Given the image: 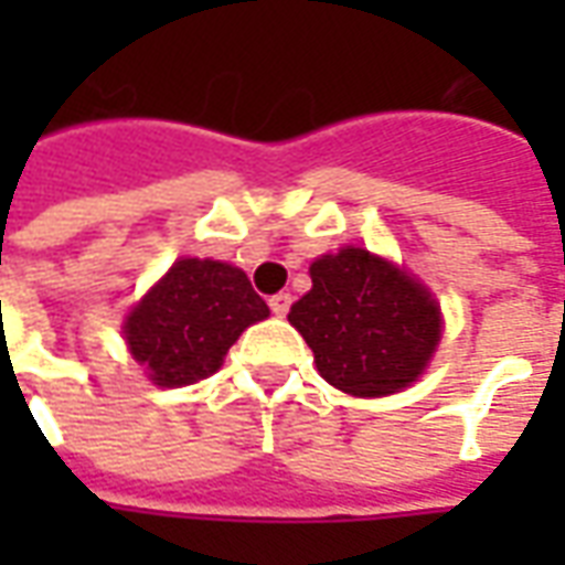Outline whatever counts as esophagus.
I'll use <instances>...</instances> for the list:
<instances>
[{
    "instance_id": "1",
    "label": "esophagus",
    "mask_w": 565,
    "mask_h": 565,
    "mask_svg": "<svg viewBox=\"0 0 565 565\" xmlns=\"http://www.w3.org/2000/svg\"><path fill=\"white\" fill-rule=\"evenodd\" d=\"M290 302H294V299H290V294H275L269 299L271 315H278V318H284V315L290 311Z\"/></svg>"
}]
</instances>
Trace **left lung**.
Instances as JSON below:
<instances>
[{"label":"left lung","mask_w":565,"mask_h":565,"mask_svg":"<svg viewBox=\"0 0 565 565\" xmlns=\"http://www.w3.org/2000/svg\"><path fill=\"white\" fill-rule=\"evenodd\" d=\"M287 318L315 351L320 375L354 396L408 387L441 335L424 284L363 247L315 259L311 290Z\"/></svg>","instance_id":"1"}]
</instances>
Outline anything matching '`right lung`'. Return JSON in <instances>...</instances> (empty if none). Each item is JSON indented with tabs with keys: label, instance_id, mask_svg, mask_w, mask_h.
Segmentation results:
<instances>
[{
	"label": "right lung",
	"instance_id": "right-lung-1",
	"mask_svg": "<svg viewBox=\"0 0 565 565\" xmlns=\"http://www.w3.org/2000/svg\"><path fill=\"white\" fill-rule=\"evenodd\" d=\"M269 306L247 275L217 259H178L127 318L136 363L160 387H184L214 375L223 354Z\"/></svg>",
	"mask_w": 565,
	"mask_h": 565
}]
</instances>
